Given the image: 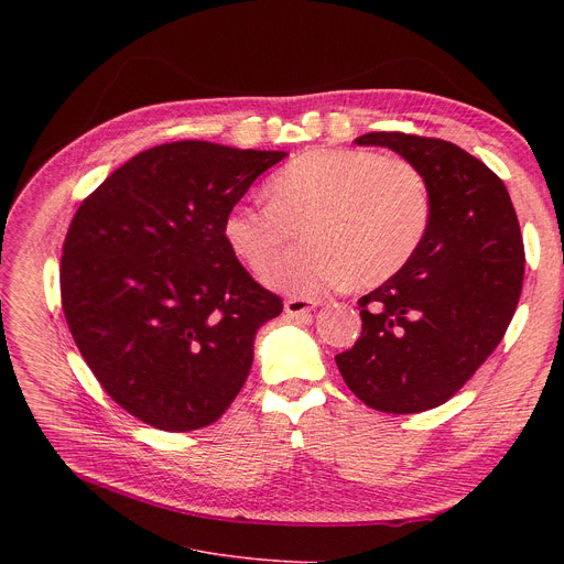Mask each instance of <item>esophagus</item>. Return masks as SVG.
Returning <instances> with one entry per match:
<instances>
[{
	"label": "esophagus",
	"mask_w": 564,
	"mask_h": 564,
	"mask_svg": "<svg viewBox=\"0 0 564 564\" xmlns=\"http://www.w3.org/2000/svg\"><path fill=\"white\" fill-rule=\"evenodd\" d=\"M317 300H311V297H290L285 302V313L292 315V317H300V315H306L311 311L317 308Z\"/></svg>",
	"instance_id": "34e87169"
}]
</instances>
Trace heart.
I'll return each mask as SVG.
<instances>
[{"mask_svg": "<svg viewBox=\"0 0 564 564\" xmlns=\"http://www.w3.org/2000/svg\"><path fill=\"white\" fill-rule=\"evenodd\" d=\"M267 203H240L224 219L230 251L264 274L297 235L270 276L283 292L311 294L395 276L419 251L432 217L425 175L402 158L375 151H311L264 185Z\"/></svg>", "mask_w": 564, "mask_h": 564, "instance_id": "obj_1", "label": "heart"}]
</instances>
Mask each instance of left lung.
<instances>
[{
	"label": "left lung",
	"instance_id": "8db88e82",
	"mask_svg": "<svg viewBox=\"0 0 564 564\" xmlns=\"http://www.w3.org/2000/svg\"><path fill=\"white\" fill-rule=\"evenodd\" d=\"M425 175L432 217L402 270L359 300L364 329L336 357L364 404L419 413L448 402L506 336L523 285V240L500 177L464 148L404 132H370Z\"/></svg>",
	"mask_w": 564,
	"mask_h": 564
}]
</instances>
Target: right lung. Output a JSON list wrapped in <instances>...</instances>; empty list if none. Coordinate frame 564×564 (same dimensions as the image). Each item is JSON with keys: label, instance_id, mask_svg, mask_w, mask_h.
Wrapping results in <instances>:
<instances>
[{"label": "right lung", "instance_id": "right-lung-1", "mask_svg": "<svg viewBox=\"0 0 564 564\" xmlns=\"http://www.w3.org/2000/svg\"><path fill=\"white\" fill-rule=\"evenodd\" d=\"M283 151L173 141L88 194L62 256V306L105 393L164 432L215 423L283 300L245 270L224 219Z\"/></svg>", "mask_w": 564, "mask_h": 564}]
</instances>
